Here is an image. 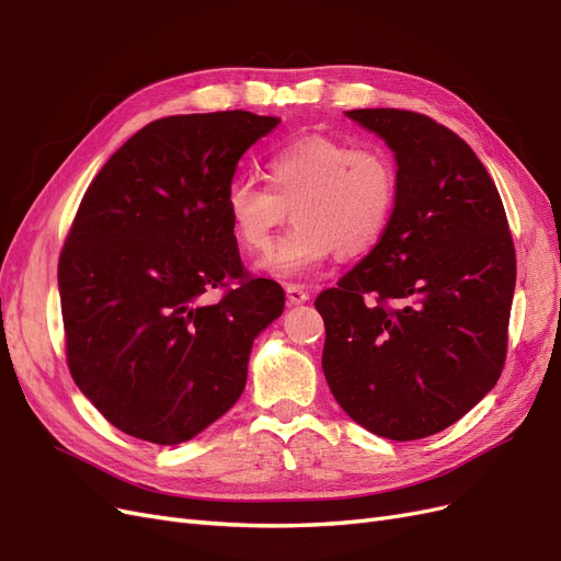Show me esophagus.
I'll return each mask as SVG.
<instances>
[{
    "instance_id": "34e87169",
    "label": "esophagus",
    "mask_w": 561,
    "mask_h": 561,
    "mask_svg": "<svg viewBox=\"0 0 561 561\" xmlns=\"http://www.w3.org/2000/svg\"><path fill=\"white\" fill-rule=\"evenodd\" d=\"M285 295H287V304H293V307H297V304H304L309 299V290L304 285H287L285 287Z\"/></svg>"
}]
</instances>
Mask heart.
Returning <instances> with one entry per match:
<instances>
[{
	"mask_svg": "<svg viewBox=\"0 0 561 561\" xmlns=\"http://www.w3.org/2000/svg\"><path fill=\"white\" fill-rule=\"evenodd\" d=\"M266 186L233 180L225 208L239 245L264 254L278 227L287 231L264 268L278 278H301L339 257L367 252L386 231L396 210L398 168L381 147L307 135L271 151L264 161Z\"/></svg>",
	"mask_w": 561,
	"mask_h": 561,
	"instance_id": "1",
	"label": "heart"
}]
</instances>
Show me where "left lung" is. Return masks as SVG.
Masks as SVG:
<instances>
[{
	"instance_id": "8db88e82",
	"label": "left lung",
	"mask_w": 561,
	"mask_h": 561,
	"mask_svg": "<svg viewBox=\"0 0 561 561\" xmlns=\"http://www.w3.org/2000/svg\"><path fill=\"white\" fill-rule=\"evenodd\" d=\"M396 151L398 198L379 243L316 297L322 371L375 435L445 431L496 386L515 245L494 180L466 140L410 110H351Z\"/></svg>"
}]
</instances>
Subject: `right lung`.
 Instances as JSON below:
<instances>
[{"label": "right lung", "mask_w": 561, "mask_h": 561, "mask_svg": "<svg viewBox=\"0 0 561 561\" xmlns=\"http://www.w3.org/2000/svg\"><path fill=\"white\" fill-rule=\"evenodd\" d=\"M276 126L243 110L157 118L79 203L58 260L67 367L126 435L178 445L208 428L283 313V287L248 274L225 208L239 159Z\"/></svg>", "instance_id": "add662e5"}]
</instances>
